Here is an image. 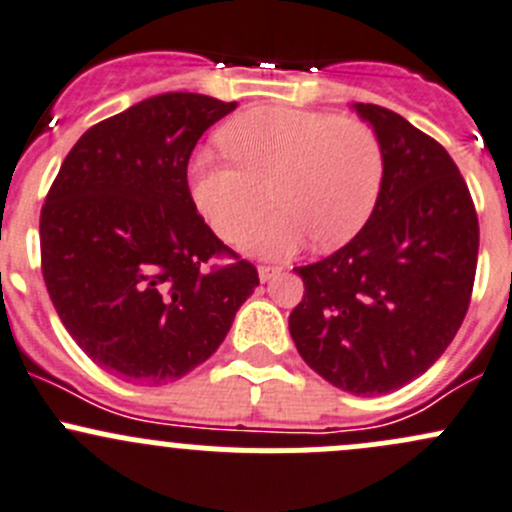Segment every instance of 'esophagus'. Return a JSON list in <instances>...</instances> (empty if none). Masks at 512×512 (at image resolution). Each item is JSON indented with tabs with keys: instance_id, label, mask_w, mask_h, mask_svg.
<instances>
[{
	"instance_id": "esophagus-1",
	"label": "esophagus",
	"mask_w": 512,
	"mask_h": 512,
	"mask_svg": "<svg viewBox=\"0 0 512 512\" xmlns=\"http://www.w3.org/2000/svg\"><path fill=\"white\" fill-rule=\"evenodd\" d=\"M257 272H260V280L262 282H267V280H272V277H277V275H280V267H275V265H260V270H257Z\"/></svg>"
}]
</instances>
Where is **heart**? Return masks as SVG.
<instances>
[{"label":"heart","instance_id":"heart-1","mask_svg":"<svg viewBox=\"0 0 512 512\" xmlns=\"http://www.w3.org/2000/svg\"><path fill=\"white\" fill-rule=\"evenodd\" d=\"M220 146L227 158L200 151L190 163L193 200L220 240L240 245L272 198L280 210L250 240L255 255H294L309 237L344 245L379 203L384 146L361 118L257 106L220 128Z\"/></svg>","mask_w":512,"mask_h":512}]
</instances>
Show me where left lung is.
Listing matches in <instances>:
<instances>
[{
	"label": "left lung",
	"mask_w": 512,
	"mask_h": 512,
	"mask_svg": "<svg viewBox=\"0 0 512 512\" xmlns=\"http://www.w3.org/2000/svg\"><path fill=\"white\" fill-rule=\"evenodd\" d=\"M379 133L384 185L369 223L334 255L294 267L297 352L337 389L379 396L421 376L466 319L478 265V213L446 148L404 116L356 103Z\"/></svg>",
	"instance_id": "left-lung-1"
}]
</instances>
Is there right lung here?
<instances>
[{
    "instance_id": "right-lung-1",
    "label": "right lung",
    "mask_w": 512,
    "mask_h": 512,
    "mask_svg": "<svg viewBox=\"0 0 512 512\" xmlns=\"http://www.w3.org/2000/svg\"><path fill=\"white\" fill-rule=\"evenodd\" d=\"M237 101L163 94L91 126L41 205V275L94 364L165 384L215 354L257 267L195 208L188 160Z\"/></svg>"
}]
</instances>
